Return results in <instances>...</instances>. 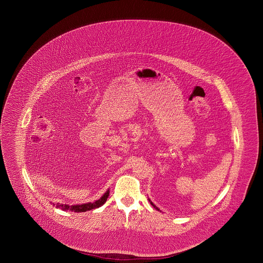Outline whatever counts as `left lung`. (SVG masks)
<instances>
[{
	"instance_id": "obj_1",
	"label": "left lung",
	"mask_w": 263,
	"mask_h": 263,
	"mask_svg": "<svg viewBox=\"0 0 263 263\" xmlns=\"http://www.w3.org/2000/svg\"><path fill=\"white\" fill-rule=\"evenodd\" d=\"M148 201H149V202H151V204H152V205H153V206H154V208H155V209H156V210H159V209H158V206H156V205H155V204H154V203H153V201H152V200H149V199H148ZM159 211H160V210H159Z\"/></svg>"
}]
</instances>
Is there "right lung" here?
<instances>
[{
	"mask_svg": "<svg viewBox=\"0 0 263 263\" xmlns=\"http://www.w3.org/2000/svg\"><path fill=\"white\" fill-rule=\"evenodd\" d=\"M108 196H109V190H107L105 192V194L102 196L101 199L96 200L94 202H86V203H82V204H72V205L63 204V203H57L55 208L62 209V210H65V211L66 210H70V211H73V212H85V211L95 210V209H98V208L102 206L106 201V200H107Z\"/></svg>",
	"mask_w": 263,
	"mask_h": 263,
	"instance_id": "right-lung-1",
	"label": "right lung"
}]
</instances>
